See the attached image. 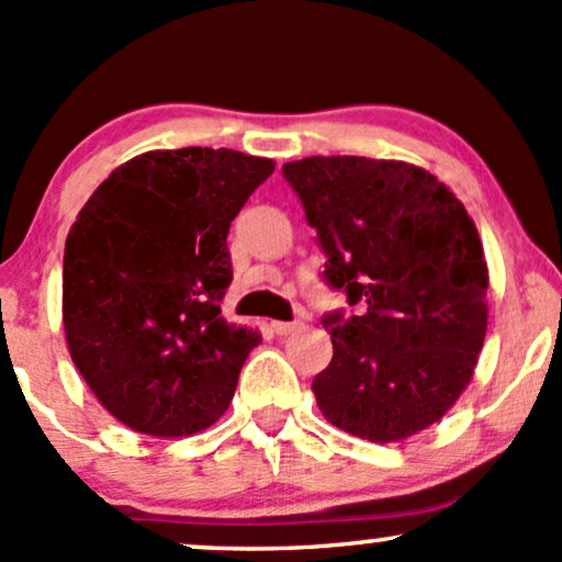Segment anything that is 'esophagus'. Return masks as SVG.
<instances>
[{"mask_svg": "<svg viewBox=\"0 0 562 562\" xmlns=\"http://www.w3.org/2000/svg\"><path fill=\"white\" fill-rule=\"evenodd\" d=\"M301 322H272V330L277 335H290L293 330H299Z\"/></svg>", "mask_w": 562, "mask_h": 562, "instance_id": "34e87169", "label": "esophagus"}]
</instances>
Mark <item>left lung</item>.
<instances>
[{"label": "left lung", "mask_w": 562, "mask_h": 562, "mask_svg": "<svg viewBox=\"0 0 562 562\" xmlns=\"http://www.w3.org/2000/svg\"><path fill=\"white\" fill-rule=\"evenodd\" d=\"M357 314L322 319L333 359L312 391L327 423L396 443L441 420L473 378L488 267L465 205L404 160L312 156L282 166Z\"/></svg>", "instance_id": "left-lung-1"}]
</instances>
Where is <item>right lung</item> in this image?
<instances>
[{"label": "right lung", "instance_id": "1", "mask_svg": "<svg viewBox=\"0 0 562 562\" xmlns=\"http://www.w3.org/2000/svg\"><path fill=\"white\" fill-rule=\"evenodd\" d=\"M274 160L227 147L126 160L76 216L63 256L70 359L97 402L158 438L211 428L235 396L254 327L229 325L227 235Z\"/></svg>", "mask_w": 562, "mask_h": 562}]
</instances>
